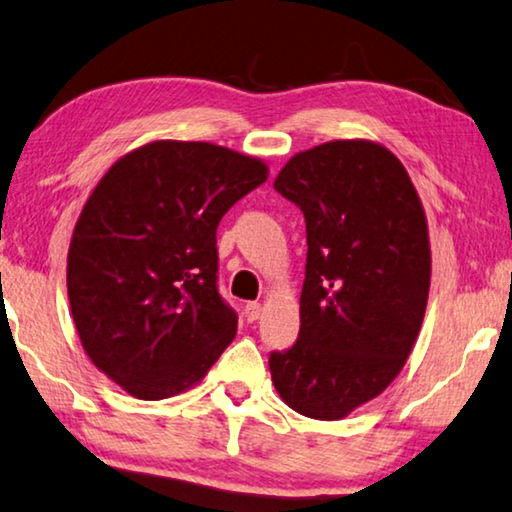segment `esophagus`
<instances>
[{
  "label": "esophagus",
  "instance_id": "34e87169",
  "mask_svg": "<svg viewBox=\"0 0 512 512\" xmlns=\"http://www.w3.org/2000/svg\"><path fill=\"white\" fill-rule=\"evenodd\" d=\"M242 316H245L247 322L258 320V318H261V304H258V302L245 304V311H242Z\"/></svg>",
  "mask_w": 512,
  "mask_h": 512
}]
</instances>
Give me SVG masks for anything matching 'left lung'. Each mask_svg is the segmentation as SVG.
<instances>
[{
	"label": "left lung",
	"mask_w": 512,
	"mask_h": 512,
	"mask_svg": "<svg viewBox=\"0 0 512 512\" xmlns=\"http://www.w3.org/2000/svg\"><path fill=\"white\" fill-rule=\"evenodd\" d=\"M274 190L302 210L300 334L272 352L288 407L334 421L380 396L410 357L430 288L426 212L396 155L364 139L290 157Z\"/></svg>",
	"instance_id": "1"
}]
</instances>
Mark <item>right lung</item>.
I'll use <instances>...</instances> for the list:
<instances>
[{"instance_id":"right-lung-1","label":"right lung","mask_w":512,"mask_h":512,"mask_svg":"<svg viewBox=\"0 0 512 512\" xmlns=\"http://www.w3.org/2000/svg\"><path fill=\"white\" fill-rule=\"evenodd\" d=\"M267 167L206 141H153L102 176L68 249L84 352L141 400L194 387L229 348L238 313L217 290V226Z\"/></svg>"}]
</instances>
